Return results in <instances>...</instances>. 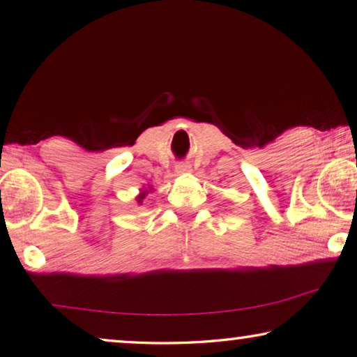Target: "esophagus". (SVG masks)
<instances>
[{
  "mask_svg": "<svg viewBox=\"0 0 357 357\" xmlns=\"http://www.w3.org/2000/svg\"><path fill=\"white\" fill-rule=\"evenodd\" d=\"M176 173H178V174L190 173V165H187V164H179V165L176 167Z\"/></svg>",
  "mask_w": 357,
  "mask_h": 357,
  "instance_id": "esophagus-1",
  "label": "esophagus"
}]
</instances>
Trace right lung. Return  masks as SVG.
<instances>
[{
  "mask_svg": "<svg viewBox=\"0 0 357 357\" xmlns=\"http://www.w3.org/2000/svg\"><path fill=\"white\" fill-rule=\"evenodd\" d=\"M151 190H153V185H148V189H146V187H142L140 193H138V195L135 197L137 203H138V204H143V200H144V198H146V195H148V193H149Z\"/></svg>",
  "mask_w": 357,
  "mask_h": 357,
  "instance_id": "right-lung-1",
  "label": "right lung"
}]
</instances>
